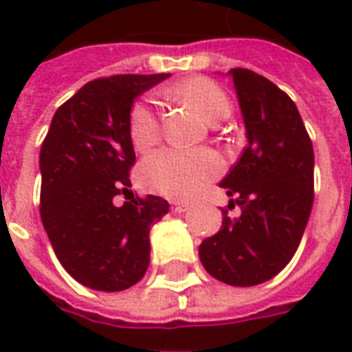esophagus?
I'll return each mask as SVG.
<instances>
[{
    "label": "esophagus",
    "instance_id": "obj_1",
    "mask_svg": "<svg viewBox=\"0 0 352 352\" xmlns=\"http://www.w3.org/2000/svg\"><path fill=\"white\" fill-rule=\"evenodd\" d=\"M169 206H171V211H173V213H184V211L188 209V204H184V201H177V199H171V201H169Z\"/></svg>",
    "mask_w": 352,
    "mask_h": 352
}]
</instances>
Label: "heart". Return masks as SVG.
<instances>
[{
	"mask_svg": "<svg viewBox=\"0 0 352 352\" xmlns=\"http://www.w3.org/2000/svg\"><path fill=\"white\" fill-rule=\"evenodd\" d=\"M177 100L196 111L206 122L217 124L226 118L232 103L226 92L214 80L206 77H190L171 88ZM128 131L131 145L139 153H148L162 138V122L158 113L145 101H138L130 109ZM221 156L213 151H158L148 156L139 168V183L146 190L171 199H190L198 196L207 184L222 173Z\"/></svg>",
	"mask_w": 352,
	"mask_h": 352,
	"instance_id": "obj_1",
	"label": "heart"
}]
</instances>
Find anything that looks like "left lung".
Masks as SVG:
<instances>
[{"instance_id": "obj_1", "label": "left lung", "mask_w": 352, "mask_h": 352, "mask_svg": "<svg viewBox=\"0 0 352 352\" xmlns=\"http://www.w3.org/2000/svg\"><path fill=\"white\" fill-rule=\"evenodd\" d=\"M243 115L247 146L221 186L237 219L199 245L209 275L232 287L265 283L290 262L313 207L315 154L296 103L251 69H230Z\"/></svg>"}]
</instances>
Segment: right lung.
<instances>
[{"label":"right lung","instance_id":"obj_1","mask_svg":"<svg viewBox=\"0 0 352 352\" xmlns=\"http://www.w3.org/2000/svg\"><path fill=\"white\" fill-rule=\"evenodd\" d=\"M168 77L90 80L58 107L43 141V226L65 272L92 290L118 292L143 279L151 262V226L169 211L160 196L113 204L131 186L135 153L128 116L133 100Z\"/></svg>","mask_w":352,"mask_h":352}]
</instances>
